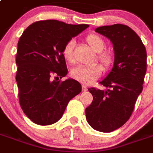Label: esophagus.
<instances>
[{
  "mask_svg": "<svg viewBox=\"0 0 153 153\" xmlns=\"http://www.w3.org/2000/svg\"><path fill=\"white\" fill-rule=\"evenodd\" d=\"M81 89H82V91H83V92H85V91H88V88H87L86 86H85V85H82V86H81Z\"/></svg>",
  "mask_w": 153,
  "mask_h": 153,
  "instance_id": "obj_1",
  "label": "esophagus"
}]
</instances>
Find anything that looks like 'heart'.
Wrapping results in <instances>:
<instances>
[{"label": "heart", "mask_w": 153, "mask_h": 153, "mask_svg": "<svg viewBox=\"0 0 153 153\" xmlns=\"http://www.w3.org/2000/svg\"><path fill=\"white\" fill-rule=\"evenodd\" d=\"M88 46L94 51L98 53L97 59L105 70H109L114 63V56L110 51H102L105 48L104 40L97 34L91 33L87 35L85 38ZM75 42L71 40L66 43L63 48L62 54L65 60L69 63L75 62ZM102 68L100 65H94L92 66H78L71 71V76L80 83L85 85H89L94 83L102 74Z\"/></svg>", "instance_id": "obj_1"}]
</instances>
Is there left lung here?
I'll return each instance as SVG.
<instances>
[{
	"label": "left lung",
	"mask_w": 153,
	"mask_h": 153,
	"mask_svg": "<svg viewBox=\"0 0 153 153\" xmlns=\"http://www.w3.org/2000/svg\"><path fill=\"white\" fill-rule=\"evenodd\" d=\"M95 31L112 43L115 61L111 72L100 82L108 89H88L93 101L85 113L94 130L108 133L121 128L134 109L146 72V51L140 38L128 25H105Z\"/></svg>",
	"instance_id": "8db88e82"
}]
</instances>
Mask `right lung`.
Masks as SVG:
<instances>
[{
    "label": "right lung",
    "instance_id": "add662e5",
    "mask_svg": "<svg viewBox=\"0 0 153 153\" xmlns=\"http://www.w3.org/2000/svg\"><path fill=\"white\" fill-rule=\"evenodd\" d=\"M89 25L54 19L30 25L18 41L16 80L24 113L34 123L49 125L59 121L68 102L81 91L74 79L61 81L68 73L62 54L67 42Z\"/></svg>",
    "mask_w": 153,
    "mask_h": 153
}]
</instances>
